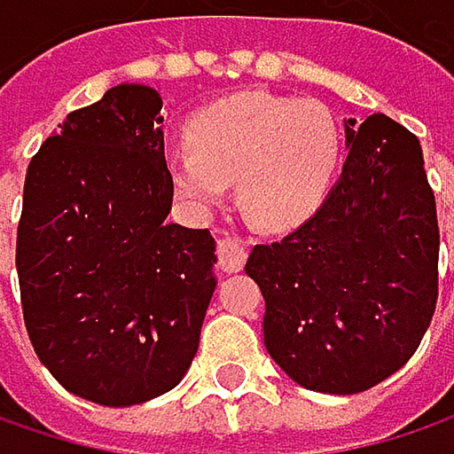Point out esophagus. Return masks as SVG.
Instances as JSON below:
<instances>
[{"label": "esophagus", "instance_id": "1", "mask_svg": "<svg viewBox=\"0 0 454 454\" xmlns=\"http://www.w3.org/2000/svg\"><path fill=\"white\" fill-rule=\"evenodd\" d=\"M218 260H221L226 273H239L247 262V247L236 236H226L218 244Z\"/></svg>", "mask_w": 454, "mask_h": 454}]
</instances>
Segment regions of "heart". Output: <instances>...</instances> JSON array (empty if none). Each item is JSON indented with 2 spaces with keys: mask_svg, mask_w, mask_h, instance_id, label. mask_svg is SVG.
<instances>
[{
  "mask_svg": "<svg viewBox=\"0 0 454 454\" xmlns=\"http://www.w3.org/2000/svg\"><path fill=\"white\" fill-rule=\"evenodd\" d=\"M189 141L168 152L176 194L194 213L223 205L236 178L247 218L268 231L310 221L325 202L341 137L333 115L300 97L247 91L200 113Z\"/></svg>",
  "mask_w": 454,
  "mask_h": 454,
  "instance_id": "1",
  "label": "heart"
}]
</instances>
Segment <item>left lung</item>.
<instances>
[{
  "instance_id": "left-lung-1",
  "label": "left lung",
  "mask_w": 454,
  "mask_h": 454,
  "mask_svg": "<svg viewBox=\"0 0 454 454\" xmlns=\"http://www.w3.org/2000/svg\"><path fill=\"white\" fill-rule=\"evenodd\" d=\"M347 162L316 215L257 244L265 349L300 387L365 392L418 349L439 294L436 202L418 138L384 113L347 121Z\"/></svg>"
}]
</instances>
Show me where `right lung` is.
Instances as JSON below:
<instances>
[{"label":"right lung","instance_id":"right-lung-1","mask_svg":"<svg viewBox=\"0 0 454 454\" xmlns=\"http://www.w3.org/2000/svg\"><path fill=\"white\" fill-rule=\"evenodd\" d=\"M162 99L121 83L34 154L18 223L31 344L75 397L129 408L189 371L215 292V239L168 223Z\"/></svg>","mask_w":454,"mask_h":454}]
</instances>
